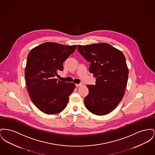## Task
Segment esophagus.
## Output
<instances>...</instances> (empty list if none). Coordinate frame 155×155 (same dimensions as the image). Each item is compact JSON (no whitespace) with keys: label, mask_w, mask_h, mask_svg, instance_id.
Wrapping results in <instances>:
<instances>
[{"label":"esophagus","mask_w":155,"mask_h":155,"mask_svg":"<svg viewBox=\"0 0 155 155\" xmlns=\"http://www.w3.org/2000/svg\"><path fill=\"white\" fill-rule=\"evenodd\" d=\"M82 85V84L81 83H80V84H75V86L77 87H81Z\"/></svg>","instance_id":"obj_1"}]
</instances>
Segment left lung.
Listing matches in <instances>:
<instances>
[{"mask_svg": "<svg viewBox=\"0 0 155 155\" xmlns=\"http://www.w3.org/2000/svg\"><path fill=\"white\" fill-rule=\"evenodd\" d=\"M77 50L91 64L90 73L96 79L87 85L89 94L85 107L92 114L104 115L115 109L122 100L127 85L128 68L124 54L108 43L77 46Z\"/></svg>", "mask_w": 155, "mask_h": 155, "instance_id": "1", "label": "left lung"}]
</instances>
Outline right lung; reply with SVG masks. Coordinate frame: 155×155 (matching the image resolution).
Returning <instances> with one entry per match:
<instances>
[{"label":"right lung","mask_w":155,"mask_h":155,"mask_svg":"<svg viewBox=\"0 0 155 155\" xmlns=\"http://www.w3.org/2000/svg\"><path fill=\"white\" fill-rule=\"evenodd\" d=\"M76 45L47 42L28 53L25 80L30 97L37 108L48 115L56 114L66 107L75 84L55 78L63 70V63L74 53Z\"/></svg>","instance_id":"add662e5"}]
</instances>
